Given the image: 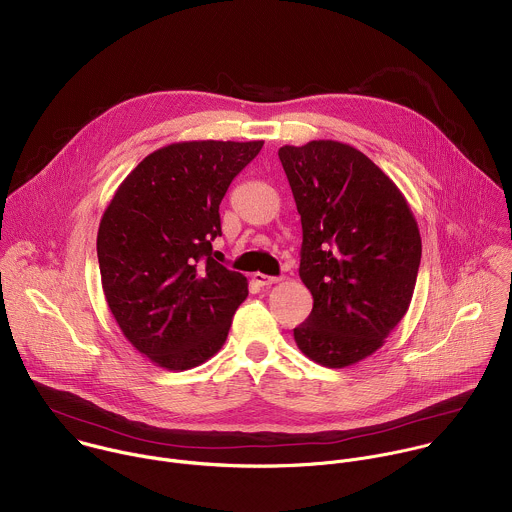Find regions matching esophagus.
<instances>
[{"instance_id":"esophagus-1","label":"esophagus","mask_w":512,"mask_h":512,"mask_svg":"<svg viewBox=\"0 0 512 512\" xmlns=\"http://www.w3.org/2000/svg\"><path fill=\"white\" fill-rule=\"evenodd\" d=\"M252 280H254L258 286H272V284H276V282H278V278H276V276H266V274H262V272L252 274Z\"/></svg>"}]
</instances>
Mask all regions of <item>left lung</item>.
I'll use <instances>...</instances> for the list:
<instances>
[{"instance_id": "8db88e82", "label": "left lung", "mask_w": 512, "mask_h": 512, "mask_svg": "<svg viewBox=\"0 0 512 512\" xmlns=\"http://www.w3.org/2000/svg\"><path fill=\"white\" fill-rule=\"evenodd\" d=\"M278 156L302 222L298 272L314 298L294 340L322 366L356 364L410 306L418 224L396 184L348 144L312 140L282 146Z\"/></svg>"}]
</instances>
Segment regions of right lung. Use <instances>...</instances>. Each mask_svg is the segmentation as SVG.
Segmentation results:
<instances>
[{
	"label": "right lung",
	"instance_id": "obj_1",
	"mask_svg": "<svg viewBox=\"0 0 512 512\" xmlns=\"http://www.w3.org/2000/svg\"><path fill=\"white\" fill-rule=\"evenodd\" d=\"M264 142H178L146 156L120 184L98 230L110 312L132 346L188 370L226 342L248 280L212 256L220 202Z\"/></svg>",
	"mask_w": 512,
	"mask_h": 512
}]
</instances>
